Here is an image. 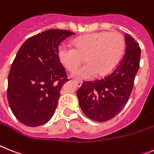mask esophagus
I'll list each match as a JSON object with an SVG mask.
<instances>
[{
  "label": "esophagus",
  "mask_w": 154,
  "mask_h": 154,
  "mask_svg": "<svg viewBox=\"0 0 154 154\" xmlns=\"http://www.w3.org/2000/svg\"><path fill=\"white\" fill-rule=\"evenodd\" d=\"M74 83L77 87H81L82 85V82H80V81H74Z\"/></svg>",
  "instance_id": "34e87169"
}]
</instances>
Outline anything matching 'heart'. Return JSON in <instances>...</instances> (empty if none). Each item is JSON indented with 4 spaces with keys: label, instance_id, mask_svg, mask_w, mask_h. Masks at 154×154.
Returning a JSON list of instances; mask_svg holds the SVG:
<instances>
[{
    "label": "heart",
    "instance_id": "heart-1",
    "mask_svg": "<svg viewBox=\"0 0 154 154\" xmlns=\"http://www.w3.org/2000/svg\"><path fill=\"white\" fill-rule=\"evenodd\" d=\"M125 49V41L119 32L109 31L93 32L77 37L73 47L63 44L59 46L57 57L66 69L72 71L82 62L86 63L72 72L77 79H86L96 74L104 77L116 69Z\"/></svg>",
    "mask_w": 154,
    "mask_h": 154
}]
</instances>
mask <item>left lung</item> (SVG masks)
<instances>
[{
    "instance_id": "1",
    "label": "left lung",
    "mask_w": 154,
    "mask_h": 154,
    "mask_svg": "<svg viewBox=\"0 0 154 154\" xmlns=\"http://www.w3.org/2000/svg\"><path fill=\"white\" fill-rule=\"evenodd\" d=\"M125 53L119 65L101 79L84 82L77 90L80 107L93 121L105 122L119 113L126 105L140 66L139 44L126 34Z\"/></svg>"
}]
</instances>
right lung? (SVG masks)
Returning <instances> with one entry per match:
<instances>
[{"mask_svg": "<svg viewBox=\"0 0 154 154\" xmlns=\"http://www.w3.org/2000/svg\"><path fill=\"white\" fill-rule=\"evenodd\" d=\"M74 32L49 29L29 37L18 50L8 77L7 97L19 122L30 127L45 124L69 81L57 57L61 42Z\"/></svg>", "mask_w": 154, "mask_h": 154, "instance_id": "obj_1", "label": "right lung"}]
</instances>
